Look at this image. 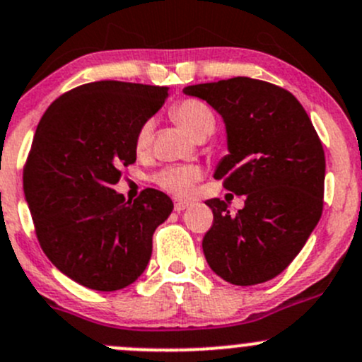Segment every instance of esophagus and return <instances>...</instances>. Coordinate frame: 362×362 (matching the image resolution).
<instances>
[{
  "instance_id": "1",
  "label": "esophagus",
  "mask_w": 362,
  "mask_h": 362,
  "mask_svg": "<svg viewBox=\"0 0 362 362\" xmlns=\"http://www.w3.org/2000/svg\"><path fill=\"white\" fill-rule=\"evenodd\" d=\"M189 206H191V203H189V201L175 199V211H184V210H187Z\"/></svg>"
}]
</instances>
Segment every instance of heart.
Masks as SVG:
<instances>
[{"mask_svg":"<svg viewBox=\"0 0 362 362\" xmlns=\"http://www.w3.org/2000/svg\"><path fill=\"white\" fill-rule=\"evenodd\" d=\"M171 116L177 123H180L194 139L211 135L216 127V117L211 107L197 98H184L178 100L171 107ZM154 136V121L147 119L140 124L135 135V147L139 152H146L151 147ZM201 177V170L197 166L177 165L166 166L154 175V182L161 189L177 196H185L191 192L194 182Z\"/></svg>","mask_w":362,"mask_h":362,"instance_id":"heart-1","label":"heart"}]
</instances>
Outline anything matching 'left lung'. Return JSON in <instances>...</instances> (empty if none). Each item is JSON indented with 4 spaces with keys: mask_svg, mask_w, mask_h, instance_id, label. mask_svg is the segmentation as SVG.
<instances>
[{
    "mask_svg": "<svg viewBox=\"0 0 362 362\" xmlns=\"http://www.w3.org/2000/svg\"><path fill=\"white\" fill-rule=\"evenodd\" d=\"M184 93L206 100L223 117L229 154L215 178L246 196L235 215L226 201H206L213 211L203 239L208 265L230 284L265 283L291 264L321 218V139L295 95L272 83L238 76Z\"/></svg>",
    "mask_w": 362,
    "mask_h": 362,
    "instance_id": "8db88e82",
    "label": "left lung"
}]
</instances>
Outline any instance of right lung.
<instances>
[{
    "mask_svg": "<svg viewBox=\"0 0 362 362\" xmlns=\"http://www.w3.org/2000/svg\"><path fill=\"white\" fill-rule=\"evenodd\" d=\"M166 86L95 81L60 95L34 133L24 194L50 262L97 291L127 288L146 271L152 234L173 210L165 192L135 201L112 189L136 159L140 124L165 104Z\"/></svg>",
    "mask_w": 362,
    "mask_h": 362,
    "instance_id": "1",
    "label": "right lung"
}]
</instances>
